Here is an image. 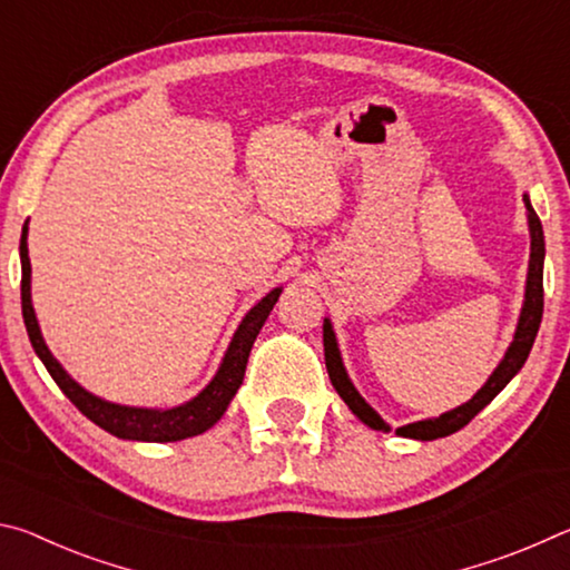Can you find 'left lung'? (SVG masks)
I'll use <instances>...</instances> for the list:
<instances>
[{"label":"left lung","instance_id":"8db88e82","mask_svg":"<svg viewBox=\"0 0 570 570\" xmlns=\"http://www.w3.org/2000/svg\"><path fill=\"white\" fill-rule=\"evenodd\" d=\"M523 200H525V208H528V226H530L528 286H525V304H523V312H520L515 340H513V344H510V350L505 352V360L498 364V370L493 374H490L485 387H482L470 402L462 404V407L440 414V417H435V420H422V422L404 424V428L397 430V435L414 438V440H438V438H448V435H452V432L462 430L482 407H485V404L495 400V394L503 390L505 384L520 372V366L525 364L528 354H530V346H533V342H535L540 320H543L546 240H543V226H540V218L535 216L533 206H530L528 196H523ZM324 360H326V372H330V380L334 384V390L340 392V397L346 404H350V410L356 414V417H360L364 424H370L372 430H390L387 422H384L380 414L374 412L370 404H366L360 397V392L354 390V384L350 382V377H346L340 350H336V340H334L330 320L324 322Z\"/></svg>","mask_w":570,"mask_h":570}]
</instances>
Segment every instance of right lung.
<instances>
[{"label":"right lung","instance_id":"1","mask_svg":"<svg viewBox=\"0 0 570 570\" xmlns=\"http://www.w3.org/2000/svg\"><path fill=\"white\" fill-rule=\"evenodd\" d=\"M19 258H22V316L27 334H30V342L35 346L37 356H40L42 364L50 372V377L57 382L67 400H70L77 410H80L85 417L92 420L98 428L110 432L115 438L122 440H142V442H176L186 440L193 435H200L208 428L220 420V414L226 412L228 402L234 400L238 392L240 382H244L246 374V362L250 354V346L256 342V334L262 332L266 316L272 314L282 288H274L272 294H266L262 302H258L246 320L234 334V342H230L228 352L224 356V364L218 366L216 377L210 380L208 387L193 397L190 402L180 404V407L173 410H142V407H122V404L105 402L95 394L85 392L80 384H77L70 374H67L60 362L55 360L52 352L47 350V344L40 334V326L35 320V308L30 298V256H27V224L22 228V240H19Z\"/></svg>","mask_w":570,"mask_h":570}]
</instances>
